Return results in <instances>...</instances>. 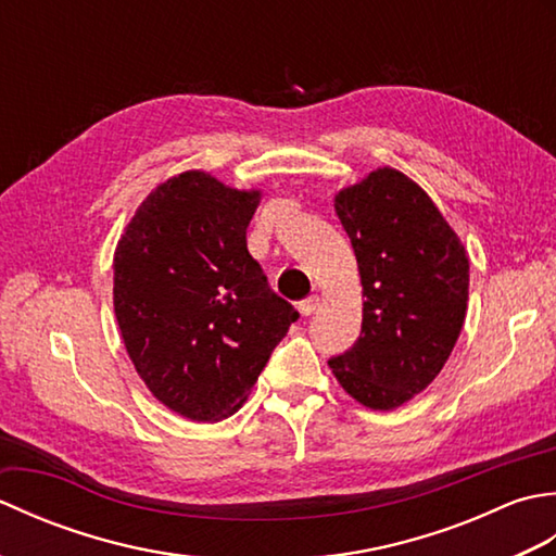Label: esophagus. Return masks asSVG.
Segmentation results:
<instances>
[{
  "instance_id": "esophagus-1",
  "label": "esophagus",
  "mask_w": 556,
  "mask_h": 556,
  "mask_svg": "<svg viewBox=\"0 0 556 556\" xmlns=\"http://www.w3.org/2000/svg\"><path fill=\"white\" fill-rule=\"evenodd\" d=\"M320 296H317V293H313V296H308L305 301H301V313L303 315H313L317 308H320Z\"/></svg>"
}]
</instances>
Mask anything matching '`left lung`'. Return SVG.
<instances>
[{
  "label": "left lung",
  "instance_id": "obj_1",
  "mask_svg": "<svg viewBox=\"0 0 556 556\" xmlns=\"http://www.w3.org/2000/svg\"><path fill=\"white\" fill-rule=\"evenodd\" d=\"M363 285L356 344L329 358L339 384L375 410L428 387L452 353L468 303V257L428 193L377 169L334 198Z\"/></svg>",
  "mask_w": 556,
  "mask_h": 556
}]
</instances>
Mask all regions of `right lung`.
I'll return each mask as SVG.
<instances>
[{
	"mask_svg": "<svg viewBox=\"0 0 556 556\" xmlns=\"http://www.w3.org/2000/svg\"><path fill=\"white\" fill-rule=\"evenodd\" d=\"M257 191L203 172L164 181L114 253V313L148 389L184 418L241 408L299 311L248 253Z\"/></svg>",
	"mask_w": 556,
	"mask_h": 556,
	"instance_id": "right-lung-1",
	"label": "right lung"
}]
</instances>
